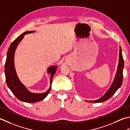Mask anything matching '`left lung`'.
Listing matches in <instances>:
<instances>
[{
    "label": "left lung",
    "instance_id": "8db88e82",
    "mask_svg": "<svg viewBox=\"0 0 130 130\" xmlns=\"http://www.w3.org/2000/svg\"><path fill=\"white\" fill-rule=\"evenodd\" d=\"M123 67L124 60L122 57V49L121 48V46H120V53H119V61L118 67L113 83L111 85V86H110L109 89L100 98L95 100H91V101H88L87 100V102L92 103H101L109 99L110 98H111V96L115 93L116 91L120 88L122 84Z\"/></svg>",
    "mask_w": 130,
    "mask_h": 130
}]
</instances>
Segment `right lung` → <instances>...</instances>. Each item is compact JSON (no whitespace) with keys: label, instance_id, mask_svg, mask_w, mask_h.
<instances>
[{"label":"right lung","instance_id":"add662e5","mask_svg":"<svg viewBox=\"0 0 130 130\" xmlns=\"http://www.w3.org/2000/svg\"><path fill=\"white\" fill-rule=\"evenodd\" d=\"M35 31H26L12 42L8 50L6 62L5 64V75L8 87L18 99L21 101L29 103H34L40 101L48 95L51 89L53 77L56 72L57 69V66H50L47 68V73H50L51 75L50 80V85L49 89L44 93H33L30 92L19 80L14 67V57L15 51L18 45L24 38V36L26 34L33 33Z\"/></svg>","mask_w":130,"mask_h":130}]
</instances>
